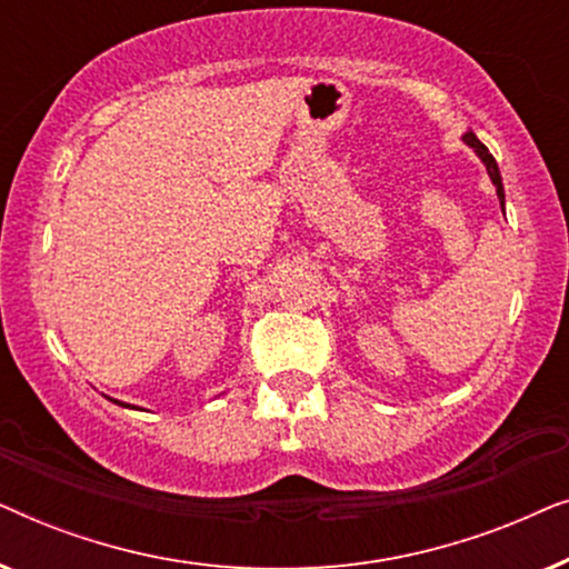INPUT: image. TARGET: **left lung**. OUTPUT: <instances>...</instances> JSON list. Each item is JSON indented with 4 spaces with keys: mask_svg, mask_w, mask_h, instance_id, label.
<instances>
[{
    "mask_svg": "<svg viewBox=\"0 0 569 569\" xmlns=\"http://www.w3.org/2000/svg\"><path fill=\"white\" fill-rule=\"evenodd\" d=\"M463 142L471 147L473 152H477V158L485 162V168H487V173H489V181L495 183V191H497V199H500V204H502V212H505V189H502V176H500V168H497V162H495V158L492 154H489V150L485 144L479 142L477 139V134H473V131L469 129L463 134Z\"/></svg>",
    "mask_w": 569,
    "mask_h": 569,
    "instance_id": "left-lung-1",
    "label": "left lung"
}]
</instances>
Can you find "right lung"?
Wrapping results in <instances>:
<instances>
[{
    "instance_id": "right-lung-1",
    "label": "right lung",
    "mask_w": 569,
    "mask_h": 569,
    "mask_svg": "<svg viewBox=\"0 0 569 569\" xmlns=\"http://www.w3.org/2000/svg\"><path fill=\"white\" fill-rule=\"evenodd\" d=\"M113 403H119V407H127V409H137V407H131V403H123V401H116V399H111Z\"/></svg>"
}]
</instances>
